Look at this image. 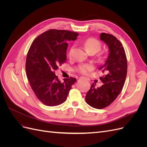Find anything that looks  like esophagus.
Here are the masks:
<instances>
[{
  "instance_id": "esophagus-1",
  "label": "esophagus",
  "mask_w": 147,
  "mask_h": 147,
  "mask_svg": "<svg viewBox=\"0 0 147 147\" xmlns=\"http://www.w3.org/2000/svg\"><path fill=\"white\" fill-rule=\"evenodd\" d=\"M80 79H85V80H86L87 79V78H86V77H81L80 78Z\"/></svg>"
}]
</instances>
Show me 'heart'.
Listing matches in <instances>:
<instances>
[{
	"instance_id": "b5f03b06",
	"label": "heart",
	"mask_w": 147,
	"mask_h": 147,
	"mask_svg": "<svg viewBox=\"0 0 147 147\" xmlns=\"http://www.w3.org/2000/svg\"><path fill=\"white\" fill-rule=\"evenodd\" d=\"M84 46L88 53L94 52L96 53L99 51L102 48V45L100 42L99 40H97V39L94 38H91L86 40L84 43ZM74 50V47H72L70 48L69 53V57H71V56H72ZM93 69H94V66L91 64H84L79 65L77 67V70L78 72L81 74H86L87 73L90 72V71L92 70Z\"/></svg>"
}]
</instances>
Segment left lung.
<instances>
[{"label":"left lung","mask_w":147,"mask_h":147,"mask_svg":"<svg viewBox=\"0 0 147 147\" xmlns=\"http://www.w3.org/2000/svg\"><path fill=\"white\" fill-rule=\"evenodd\" d=\"M100 38L109 47V55L99 70L104 75L100 78L104 84L96 88L93 83L86 95V103L92 107L101 109L116 99L125 83L127 63L125 51L119 40L113 35L101 33Z\"/></svg>","instance_id":"8db88e82"}]
</instances>
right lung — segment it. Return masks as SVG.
<instances>
[{
    "instance_id": "right-lung-1",
    "label": "right lung",
    "mask_w": 147,
    "mask_h": 147,
    "mask_svg": "<svg viewBox=\"0 0 147 147\" xmlns=\"http://www.w3.org/2000/svg\"><path fill=\"white\" fill-rule=\"evenodd\" d=\"M78 35L72 31L50 29L38 35L31 44L26 57V75L34 94L43 104H63L77 81L70 77L61 83L55 70L66 61L67 43L75 40Z\"/></svg>"
}]
</instances>
